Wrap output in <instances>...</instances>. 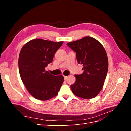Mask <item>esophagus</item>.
<instances>
[{"label":"esophagus","mask_w":131,"mask_h":131,"mask_svg":"<svg viewBox=\"0 0 131 131\" xmlns=\"http://www.w3.org/2000/svg\"><path fill=\"white\" fill-rule=\"evenodd\" d=\"M64 80H67V79H68V77H66V76H64Z\"/></svg>","instance_id":"34e87169"}]
</instances>
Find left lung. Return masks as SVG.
I'll list each match as a JSON object with an SVG mask.
<instances>
[{
  "mask_svg": "<svg viewBox=\"0 0 131 131\" xmlns=\"http://www.w3.org/2000/svg\"><path fill=\"white\" fill-rule=\"evenodd\" d=\"M76 52L79 64L83 65L80 75H75L76 81L70 88L78 97L91 99L96 97L102 89L108 70L106 51L96 39L85 37L67 43Z\"/></svg>",
  "mask_w": 131,
  "mask_h": 131,
  "instance_id": "obj_1",
  "label": "left lung"
}]
</instances>
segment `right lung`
Segmentation results:
<instances>
[{
	"mask_svg": "<svg viewBox=\"0 0 131 131\" xmlns=\"http://www.w3.org/2000/svg\"><path fill=\"white\" fill-rule=\"evenodd\" d=\"M63 43L33 39L26 43L20 51L19 75L29 93L37 100L46 101L56 96L64 81L62 75L54 76L45 69L52 62Z\"/></svg>",
	"mask_w": 131,
	"mask_h": 131,
	"instance_id": "1",
	"label": "right lung"
}]
</instances>
